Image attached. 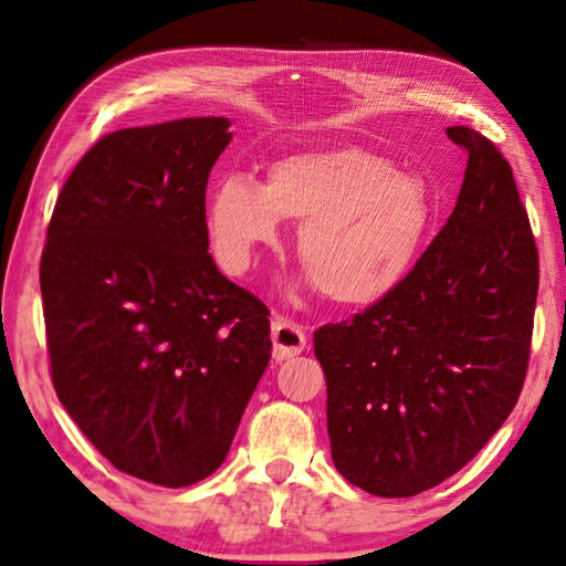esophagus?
Returning a JSON list of instances; mask_svg holds the SVG:
<instances>
[{
  "instance_id": "esophagus-1",
  "label": "esophagus",
  "mask_w": 566,
  "mask_h": 566,
  "mask_svg": "<svg viewBox=\"0 0 566 566\" xmlns=\"http://www.w3.org/2000/svg\"><path fill=\"white\" fill-rule=\"evenodd\" d=\"M306 350V333L292 321H272V355L274 359H290Z\"/></svg>"
}]
</instances>
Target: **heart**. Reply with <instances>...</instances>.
Wrapping results in <instances>:
<instances>
[{"label": "heart", "mask_w": 566, "mask_h": 566, "mask_svg": "<svg viewBox=\"0 0 566 566\" xmlns=\"http://www.w3.org/2000/svg\"><path fill=\"white\" fill-rule=\"evenodd\" d=\"M436 197L416 172L357 146L284 155L264 185L228 177L216 185L207 226L226 272L245 274L262 248L296 221L298 260L328 302L367 308L413 274L436 226Z\"/></svg>", "instance_id": "b5f03b06"}]
</instances>
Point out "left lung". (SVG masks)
Segmentation results:
<instances>
[{"instance_id": "left-lung-1", "label": "left lung", "mask_w": 566, "mask_h": 566, "mask_svg": "<svg viewBox=\"0 0 566 566\" xmlns=\"http://www.w3.org/2000/svg\"><path fill=\"white\" fill-rule=\"evenodd\" d=\"M454 211L387 302L314 333L335 469L384 499L438 486L518 401L537 298V248L509 160L467 126Z\"/></svg>"}]
</instances>
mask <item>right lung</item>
<instances>
[{"instance_id": "obj_1", "label": "right lung", "mask_w": 566, "mask_h": 566, "mask_svg": "<svg viewBox=\"0 0 566 566\" xmlns=\"http://www.w3.org/2000/svg\"><path fill=\"white\" fill-rule=\"evenodd\" d=\"M223 116L104 136L67 177L41 260L60 403L122 472L179 489L213 474L270 363V311L209 255Z\"/></svg>"}]
</instances>
